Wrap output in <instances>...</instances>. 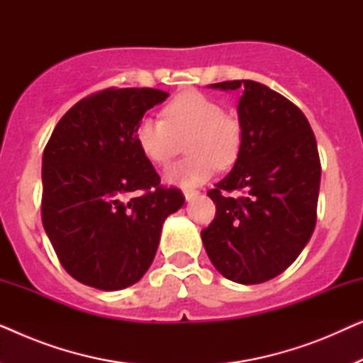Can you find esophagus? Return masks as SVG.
<instances>
[{
  "label": "esophagus",
  "mask_w": 363,
  "mask_h": 363,
  "mask_svg": "<svg viewBox=\"0 0 363 363\" xmlns=\"http://www.w3.org/2000/svg\"><path fill=\"white\" fill-rule=\"evenodd\" d=\"M195 196H198V191H193V190H186L185 191V200L186 201H191Z\"/></svg>",
  "instance_id": "34e87169"
}]
</instances>
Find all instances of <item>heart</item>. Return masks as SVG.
Wrapping results in <instances>:
<instances>
[{"label": "heart", "mask_w": 363, "mask_h": 363, "mask_svg": "<svg viewBox=\"0 0 363 363\" xmlns=\"http://www.w3.org/2000/svg\"><path fill=\"white\" fill-rule=\"evenodd\" d=\"M163 117H143L135 128V140L148 160L165 165L188 138L190 157L173 163L163 173L168 185L193 190L210 180L216 165L230 167L240 155L241 123L225 113L215 99L196 91L183 92L167 104Z\"/></svg>", "instance_id": "1"}]
</instances>
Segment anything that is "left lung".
<instances>
[{"label": "left lung", "instance_id": "8db88e82", "mask_svg": "<svg viewBox=\"0 0 363 363\" xmlns=\"http://www.w3.org/2000/svg\"><path fill=\"white\" fill-rule=\"evenodd\" d=\"M240 91L242 143L231 172L208 191L216 216L201 240L218 272L238 284H261L297 259L315 228L320 160L304 113L255 81L210 84ZM241 191L242 197L230 196Z\"/></svg>", "mask_w": 363, "mask_h": 363}]
</instances>
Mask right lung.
Returning a JSON list of instances; mask_svg holds the SVG:
<instances>
[{
	"mask_svg": "<svg viewBox=\"0 0 363 363\" xmlns=\"http://www.w3.org/2000/svg\"><path fill=\"white\" fill-rule=\"evenodd\" d=\"M158 89H106L69 108L43 155V226L64 269L82 284L121 291L142 279L162 226L185 196L162 188L135 140Z\"/></svg>",
	"mask_w": 363,
	"mask_h": 363,
	"instance_id": "right-lung-1",
	"label": "right lung"
}]
</instances>
